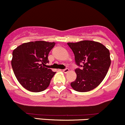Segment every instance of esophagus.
<instances>
[{
  "instance_id": "esophagus-1",
  "label": "esophagus",
  "mask_w": 125,
  "mask_h": 125,
  "mask_svg": "<svg viewBox=\"0 0 125 125\" xmlns=\"http://www.w3.org/2000/svg\"><path fill=\"white\" fill-rule=\"evenodd\" d=\"M62 72H64V73H67V72H69V69H67V68H65V69H63V70H62Z\"/></svg>"
}]
</instances>
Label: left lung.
Listing matches in <instances>:
<instances>
[{
  "label": "left lung",
  "instance_id": "obj_1",
  "mask_svg": "<svg viewBox=\"0 0 125 125\" xmlns=\"http://www.w3.org/2000/svg\"><path fill=\"white\" fill-rule=\"evenodd\" d=\"M78 66L76 79L70 85L74 90L87 92L97 87L106 76L111 64L110 51L102 44L84 40L68 43Z\"/></svg>",
  "mask_w": 125,
  "mask_h": 125
}]
</instances>
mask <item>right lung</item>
Instances as JSON below:
<instances>
[{"mask_svg":"<svg viewBox=\"0 0 125 125\" xmlns=\"http://www.w3.org/2000/svg\"><path fill=\"white\" fill-rule=\"evenodd\" d=\"M55 45L54 42L37 41L23 43L14 50L11 65L18 81L24 88L40 92L49 85L55 72L46 68V64Z\"/></svg>","mask_w":125,"mask_h":125,"instance_id":"add662e5","label":"right lung"}]
</instances>
